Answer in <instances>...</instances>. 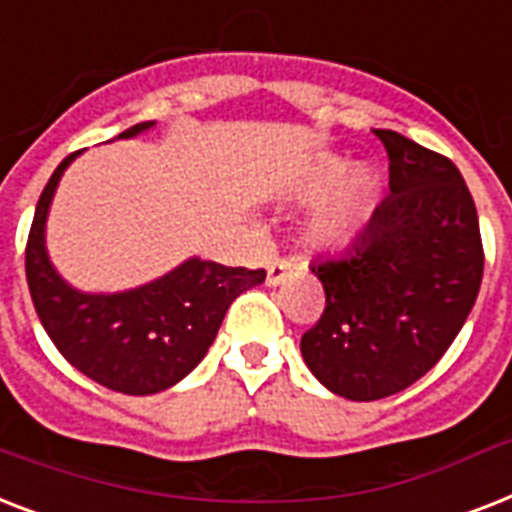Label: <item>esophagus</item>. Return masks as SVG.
<instances>
[{
    "instance_id": "34e87169",
    "label": "esophagus",
    "mask_w": 512,
    "mask_h": 512,
    "mask_svg": "<svg viewBox=\"0 0 512 512\" xmlns=\"http://www.w3.org/2000/svg\"><path fill=\"white\" fill-rule=\"evenodd\" d=\"M289 268H292V263H289L287 257H273V260H268V284H281V281L287 279Z\"/></svg>"
}]
</instances>
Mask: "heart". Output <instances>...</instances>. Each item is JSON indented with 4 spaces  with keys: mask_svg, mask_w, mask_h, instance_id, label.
<instances>
[{
    "mask_svg": "<svg viewBox=\"0 0 512 512\" xmlns=\"http://www.w3.org/2000/svg\"><path fill=\"white\" fill-rule=\"evenodd\" d=\"M340 162H327L313 180V191L329 189L311 220V236L316 241H335L356 228L380 199V177L372 167L358 164L340 175Z\"/></svg>",
    "mask_w": 512,
    "mask_h": 512,
    "instance_id": "b5f03b06",
    "label": "heart"
}]
</instances>
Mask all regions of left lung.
Masks as SVG:
<instances>
[{
    "label": "left lung",
    "instance_id": "1",
    "mask_svg": "<svg viewBox=\"0 0 512 512\" xmlns=\"http://www.w3.org/2000/svg\"><path fill=\"white\" fill-rule=\"evenodd\" d=\"M390 196L340 257L311 265L327 305L300 340L332 393L377 401L409 388L444 356L484 279L476 201L449 156L393 130Z\"/></svg>",
    "mask_w": 512,
    "mask_h": 512
}]
</instances>
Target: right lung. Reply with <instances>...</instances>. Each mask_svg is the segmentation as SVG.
Masks as SVG:
<instances>
[{
    "label": "right lung",
    "mask_w": 512,
    "mask_h": 512,
    "mask_svg": "<svg viewBox=\"0 0 512 512\" xmlns=\"http://www.w3.org/2000/svg\"><path fill=\"white\" fill-rule=\"evenodd\" d=\"M154 122H140L132 138ZM68 154L36 201L26 241V281L36 316L60 356L90 380L127 396H151L183 380L199 364L223 324L228 305L265 279L263 268H228L188 260L146 287L122 295H82L52 271L44 252V220Z\"/></svg>",
    "instance_id": "1"
}]
</instances>
